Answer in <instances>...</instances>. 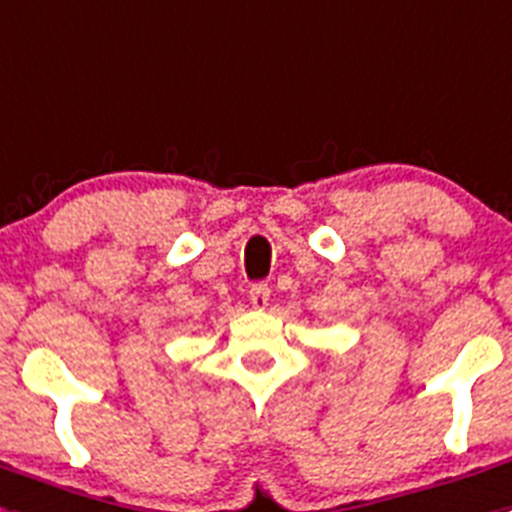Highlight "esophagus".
Returning a JSON list of instances; mask_svg holds the SVG:
<instances>
[{
  "instance_id": "esophagus-1",
  "label": "esophagus",
  "mask_w": 512,
  "mask_h": 512,
  "mask_svg": "<svg viewBox=\"0 0 512 512\" xmlns=\"http://www.w3.org/2000/svg\"><path fill=\"white\" fill-rule=\"evenodd\" d=\"M269 297H271V289L269 284L264 282L251 284V289H248V300H251V305L256 307V310H264V307L269 305Z\"/></svg>"
}]
</instances>
